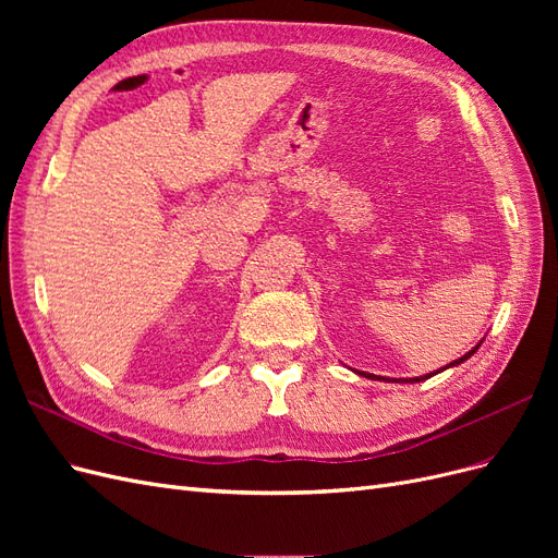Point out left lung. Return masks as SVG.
I'll return each instance as SVG.
<instances>
[{"label": "left lung", "instance_id": "1", "mask_svg": "<svg viewBox=\"0 0 558 558\" xmlns=\"http://www.w3.org/2000/svg\"><path fill=\"white\" fill-rule=\"evenodd\" d=\"M482 344V342H480ZM480 344L477 347H472L468 353H465V356H461L459 361H453V363H449V365H445L442 369H447V367H451V365H461L463 361H468L470 356H472V353H475L477 349H480ZM442 369H437V373H442ZM437 373H430V375H424V377H414V379H410V381H424V379H428V377H433V375H437ZM365 377H369V379H379V377H375V375H365ZM384 381H391V379H384Z\"/></svg>", "mask_w": 558, "mask_h": 558}]
</instances>
